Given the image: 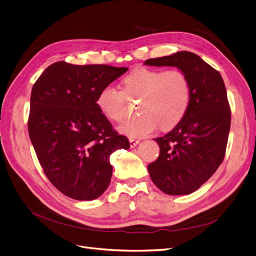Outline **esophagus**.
Here are the masks:
<instances>
[{
    "label": "esophagus",
    "mask_w": 256,
    "mask_h": 256,
    "mask_svg": "<svg viewBox=\"0 0 256 256\" xmlns=\"http://www.w3.org/2000/svg\"><path fill=\"white\" fill-rule=\"evenodd\" d=\"M128 141H130V148H135V146L140 142V140L135 139V138H130V139H128Z\"/></svg>",
    "instance_id": "obj_1"
}]
</instances>
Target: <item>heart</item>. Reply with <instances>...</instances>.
<instances>
[{
	"mask_svg": "<svg viewBox=\"0 0 256 256\" xmlns=\"http://www.w3.org/2000/svg\"><path fill=\"white\" fill-rule=\"evenodd\" d=\"M124 92L106 84L98 92L96 106L104 116L120 121L126 114V94L141 97L138 110L142 115L126 120L119 130L130 138L146 137L159 124L164 130L177 126L184 117L191 102V85L179 70L137 68L123 79Z\"/></svg>",
	"mask_w": 256,
	"mask_h": 256,
	"instance_id": "b5f03b06",
	"label": "heart"
}]
</instances>
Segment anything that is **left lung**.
I'll return each mask as SVG.
<instances>
[{
    "mask_svg": "<svg viewBox=\"0 0 256 256\" xmlns=\"http://www.w3.org/2000/svg\"><path fill=\"white\" fill-rule=\"evenodd\" d=\"M176 66L191 85L184 117L164 137L156 162L148 166L152 182L168 195H188L200 188L222 164L231 126V110L220 74L190 52H178L144 62Z\"/></svg>",
    "mask_w": 256,
    "mask_h": 256,
    "instance_id": "8db88e82",
    "label": "left lung"
}]
</instances>
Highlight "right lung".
I'll list each match as a JSON object with an SVG mask.
<instances>
[{"label":"right lung","mask_w":256,"mask_h":256,"mask_svg":"<svg viewBox=\"0 0 256 256\" xmlns=\"http://www.w3.org/2000/svg\"><path fill=\"white\" fill-rule=\"evenodd\" d=\"M128 70L59 61L34 84L30 138L46 177L72 200L102 195L112 174L110 154L130 148L96 106L98 92Z\"/></svg>","instance_id":"add662e5"}]
</instances>
